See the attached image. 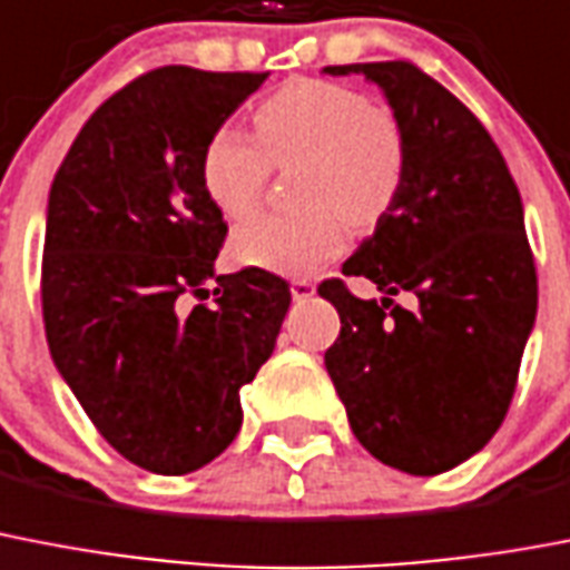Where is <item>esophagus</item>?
I'll use <instances>...</instances> for the list:
<instances>
[{"label": "esophagus", "instance_id": "esophagus-1", "mask_svg": "<svg viewBox=\"0 0 570 570\" xmlns=\"http://www.w3.org/2000/svg\"><path fill=\"white\" fill-rule=\"evenodd\" d=\"M291 297L297 299V303H306V299H312L314 297V282L294 279V282H291Z\"/></svg>", "mask_w": 570, "mask_h": 570}]
</instances>
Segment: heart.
Wrapping results in <instances>:
<instances>
[{
    "label": "heart",
    "instance_id": "b5f03b06",
    "mask_svg": "<svg viewBox=\"0 0 570 570\" xmlns=\"http://www.w3.org/2000/svg\"><path fill=\"white\" fill-rule=\"evenodd\" d=\"M256 138L220 126L203 149V188L214 208L244 220L256 212L273 164L297 173L306 212L258 214L235 232L238 262L264 271H317L338 256L344 220L371 226L397 199L409 164L406 126L389 105L358 88L326 79H294L256 108Z\"/></svg>",
    "mask_w": 570,
    "mask_h": 570
}]
</instances>
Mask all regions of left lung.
<instances>
[{"label": "left lung", "mask_w": 570, "mask_h": 570, "mask_svg": "<svg viewBox=\"0 0 570 570\" xmlns=\"http://www.w3.org/2000/svg\"><path fill=\"white\" fill-rule=\"evenodd\" d=\"M376 81L406 126L409 164L376 232L344 262L382 291L317 288L338 308L326 371L350 426L382 465L435 476L480 453L515 394L539 279L518 185L476 117L412 61L326 67ZM412 293L413 306L391 296Z\"/></svg>", "instance_id": "1"}]
</instances>
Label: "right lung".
I'll list each match as a JSON object with an SVG mask.
<instances>
[{"label":"right lung","mask_w":570,"mask_h":570,"mask_svg":"<svg viewBox=\"0 0 570 570\" xmlns=\"http://www.w3.org/2000/svg\"><path fill=\"white\" fill-rule=\"evenodd\" d=\"M264 79L144 72L90 114L49 190V353L99 435L144 471L179 476L229 448L240 389L291 306L288 282L262 267L214 276L229 226L199 173L208 138Z\"/></svg>","instance_id":"add662e5"}]
</instances>
